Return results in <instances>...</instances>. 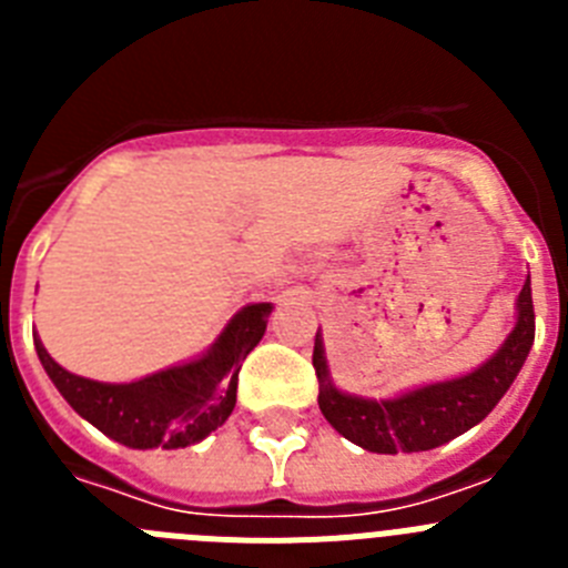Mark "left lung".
<instances>
[{"label":"left lung","mask_w":568,"mask_h":568,"mask_svg":"<svg viewBox=\"0 0 568 568\" xmlns=\"http://www.w3.org/2000/svg\"><path fill=\"white\" fill-rule=\"evenodd\" d=\"M518 318L498 353L458 378L426 384L398 398H361L349 395L329 378L324 338L315 333L313 366L318 375V406L335 433L358 444L366 453L398 455L426 453L449 444L498 406L535 341V307H531V281H524L518 295Z\"/></svg>","instance_id":"1"}]
</instances>
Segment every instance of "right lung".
Returning <instances> with one entry per match:
<instances>
[{"instance_id": "right-lung-1", "label": "right lung", "mask_w": 568, "mask_h": 568, "mask_svg": "<svg viewBox=\"0 0 568 568\" xmlns=\"http://www.w3.org/2000/svg\"><path fill=\"white\" fill-rule=\"evenodd\" d=\"M273 304H247L199 358L168 366L130 384H104L68 373L33 335L44 373L88 424L130 449H184L230 418L241 361L253 353Z\"/></svg>"}]
</instances>
